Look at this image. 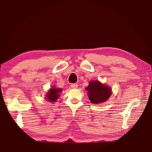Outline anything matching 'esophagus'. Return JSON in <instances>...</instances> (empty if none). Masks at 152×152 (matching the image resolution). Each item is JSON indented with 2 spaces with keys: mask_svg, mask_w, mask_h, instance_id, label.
Returning <instances> with one entry per match:
<instances>
[{
  "mask_svg": "<svg viewBox=\"0 0 152 152\" xmlns=\"http://www.w3.org/2000/svg\"><path fill=\"white\" fill-rule=\"evenodd\" d=\"M71 87H72V88H77L78 84L75 83H73L71 84Z\"/></svg>",
  "mask_w": 152,
  "mask_h": 152,
  "instance_id": "34e87169",
  "label": "esophagus"
}]
</instances>
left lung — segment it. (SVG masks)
Instances as JSON below:
<instances>
[{
	"label": "left lung",
	"instance_id": "obj_1",
	"mask_svg": "<svg viewBox=\"0 0 152 152\" xmlns=\"http://www.w3.org/2000/svg\"><path fill=\"white\" fill-rule=\"evenodd\" d=\"M88 91L89 98L92 103L98 104L107 101L111 95V89L99 81H91L86 88Z\"/></svg>",
	"mask_w": 152,
	"mask_h": 152
}]
</instances>
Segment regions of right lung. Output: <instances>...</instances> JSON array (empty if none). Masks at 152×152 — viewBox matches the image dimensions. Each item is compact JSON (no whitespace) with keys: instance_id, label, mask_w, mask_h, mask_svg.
Here are the masks:
<instances>
[{"instance_id":"add662e5","label":"right lung","mask_w":152,"mask_h":152,"mask_svg":"<svg viewBox=\"0 0 152 152\" xmlns=\"http://www.w3.org/2000/svg\"><path fill=\"white\" fill-rule=\"evenodd\" d=\"M61 89H56V88H51L49 91L48 92V94H47V98L48 101L50 102H55L56 99L59 98V93L61 92Z\"/></svg>"}]
</instances>
